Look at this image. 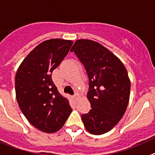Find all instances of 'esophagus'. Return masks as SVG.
I'll return each instance as SVG.
<instances>
[{
  "instance_id": "esophagus-1",
  "label": "esophagus",
  "mask_w": 155,
  "mask_h": 155,
  "mask_svg": "<svg viewBox=\"0 0 155 155\" xmlns=\"http://www.w3.org/2000/svg\"><path fill=\"white\" fill-rule=\"evenodd\" d=\"M74 98L76 99V100H78V99L79 98V95L78 94V93H76V94L74 95Z\"/></svg>"
}]
</instances>
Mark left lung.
<instances>
[{
  "mask_svg": "<svg viewBox=\"0 0 155 155\" xmlns=\"http://www.w3.org/2000/svg\"><path fill=\"white\" fill-rule=\"evenodd\" d=\"M73 51L89 78L88 100L91 110L81 117L88 132L100 135L110 130L127 107L130 82L124 64L97 41L77 40Z\"/></svg>",
  "mask_w": 155,
  "mask_h": 155,
  "instance_id": "8db88e82",
  "label": "left lung"
}]
</instances>
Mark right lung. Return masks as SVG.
I'll use <instances>...</instances> for the list:
<instances>
[{
	"instance_id": "obj_1",
	"label": "right lung",
	"mask_w": 155,
	"mask_h": 155,
	"mask_svg": "<svg viewBox=\"0 0 155 155\" xmlns=\"http://www.w3.org/2000/svg\"><path fill=\"white\" fill-rule=\"evenodd\" d=\"M72 41L49 39L36 46L17 71L15 92L18 104L31 124L46 133L60 130L72 112L67 99L57 90L52 71L69 51Z\"/></svg>"
}]
</instances>
